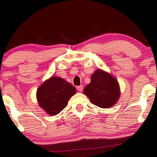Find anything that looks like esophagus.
<instances>
[{"mask_svg": "<svg viewBox=\"0 0 157 157\" xmlns=\"http://www.w3.org/2000/svg\"><path fill=\"white\" fill-rule=\"evenodd\" d=\"M76 89L78 90L79 92H82L83 90V85H80V86H78L76 87Z\"/></svg>", "mask_w": 157, "mask_h": 157, "instance_id": "esophagus-1", "label": "esophagus"}]
</instances>
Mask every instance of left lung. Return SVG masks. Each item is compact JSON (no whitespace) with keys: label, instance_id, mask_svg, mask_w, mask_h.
I'll return each mask as SVG.
<instances>
[{"label":"left lung","instance_id":"8db88e82","mask_svg":"<svg viewBox=\"0 0 157 157\" xmlns=\"http://www.w3.org/2000/svg\"><path fill=\"white\" fill-rule=\"evenodd\" d=\"M93 104L101 108L112 107L120 97V88L116 79L100 69L91 75V83L84 89Z\"/></svg>","mask_w":157,"mask_h":157}]
</instances>
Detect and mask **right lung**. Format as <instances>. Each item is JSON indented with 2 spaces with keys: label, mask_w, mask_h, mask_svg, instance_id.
Here are the masks:
<instances>
[{
  "label": "right lung",
  "mask_w": 157,
  "mask_h": 157,
  "mask_svg": "<svg viewBox=\"0 0 157 157\" xmlns=\"http://www.w3.org/2000/svg\"><path fill=\"white\" fill-rule=\"evenodd\" d=\"M73 85L61 78L52 77L39 87L36 98L39 106L54 116L60 113L68 104V101L75 94Z\"/></svg>",
  "instance_id": "add662e5"
}]
</instances>
